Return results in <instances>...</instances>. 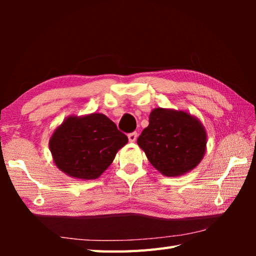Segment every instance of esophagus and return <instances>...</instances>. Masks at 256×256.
I'll use <instances>...</instances> for the list:
<instances>
[{
  "label": "esophagus",
  "instance_id": "34e87169",
  "mask_svg": "<svg viewBox=\"0 0 256 256\" xmlns=\"http://www.w3.org/2000/svg\"><path fill=\"white\" fill-rule=\"evenodd\" d=\"M128 140L131 143H134L135 140H136V138H138V133L136 132H133V133H130L128 135Z\"/></svg>",
  "mask_w": 256,
  "mask_h": 256
}]
</instances>
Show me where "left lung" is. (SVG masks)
<instances>
[{
    "mask_svg": "<svg viewBox=\"0 0 256 256\" xmlns=\"http://www.w3.org/2000/svg\"><path fill=\"white\" fill-rule=\"evenodd\" d=\"M138 144L162 175L178 177L192 172L202 160L206 132L199 118L188 111L155 108Z\"/></svg>",
    "mask_w": 256,
    "mask_h": 256,
    "instance_id": "obj_1",
    "label": "left lung"
}]
</instances>
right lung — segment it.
Listing matches in <instances>:
<instances>
[{"mask_svg":"<svg viewBox=\"0 0 256 256\" xmlns=\"http://www.w3.org/2000/svg\"><path fill=\"white\" fill-rule=\"evenodd\" d=\"M128 142L126 135L104 114H72L54 130L50 150L59 170L74 179L91 180L108 170Z\"/></svg>","mask_w":256,"mask_h":256,"instance_id":"add662e5","label":"right lung"}]
</instances>
